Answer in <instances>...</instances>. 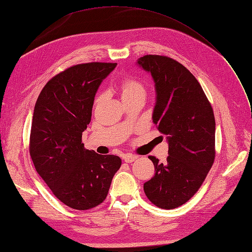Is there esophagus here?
I'll return each mask as SVG.
<instances>
[{
  "label": "esophagus",
  "mask_w": 252,
  "mask_h": 252,
  "mask_svg": "<svg viewBox=\"0 0 252 252\" xmlns=\"http://www.w3.org/2000/svg\"><path fill=\"white\" fill-rule=\"evenodd\" d=\"M138 157L134 156V155H131V154H126L124 155V157H123V159H124L125 162H128V163H131L133 162L134 160H136Z\"/></svg>",
  "instance_id": "1"
}]
</instances>
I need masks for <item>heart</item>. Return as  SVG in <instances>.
I'll use <instances>...</instances> for the list:
<instances>
[{
	"label": "heart",
	"instance_id": "heart-1",
	"mask_svg": "<svg viewBox=\"0 0 252 252\" xmlns=\"http://www.w3.org/2000/svg\"><path fill=\"white\" fill-rule=\"evenodd\" d=\"M121 91H122V97H130L137 94H144L145 95V89L142 84H141L137 80L133 79H124L121 83ZM100 98H98L99 100Z\"/></svg>",
	"mask_w": 252,
	"mask_h": 252
}]
</instances>
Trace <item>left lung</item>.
<instances>
[{
    "mask_svg": "<svg viewBox=\"0 0 252 252\" xmlns=\"http://www.w3.org/2000/svg\"><path fill=\"white\" fill-rule=\"evenodd\" d=\"M137 65L154 81L156 102L152 119L169 145L165 163L149 157L155 174L143 189L153 204L172 210L198 191L214 163L213 109L198 80L175 60L144 55Z\"/></svg>",
    "mask_w": 252,
    "mask_h": 252,
    "instance_id": "left-lung-1",
    "label": "left lung"
}]
</instances>
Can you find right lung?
Here are the masks:
<instances>
[{"label": "right lung", "instance_id": "obj_1", "mask_svg": "<svg viewBox=\"0 0 252 252\" xmlns=\"http://www.w3.org/2000/svg\"><path fill=\"white\" fill-rule=\"evenodd\" d=\"M116 65L72 66L48 81L35 103L30 155L55 197L73 210L99 205L122 164L119 156L99 155L81 142L97 90Z\"/></svg>", "mask_w": 252, "mask_h": 252}]
</instances>
